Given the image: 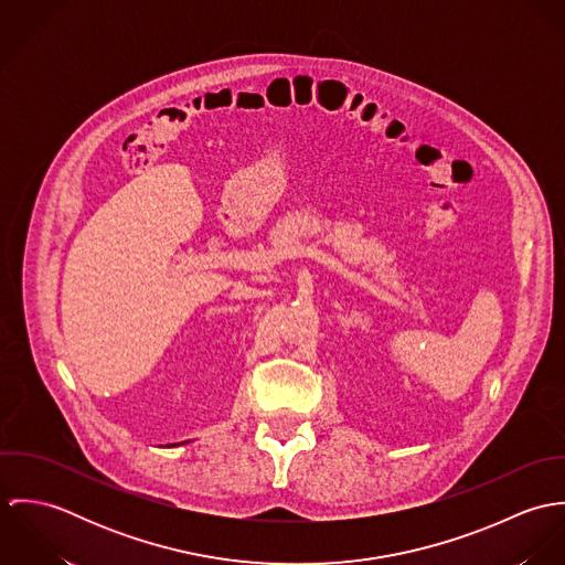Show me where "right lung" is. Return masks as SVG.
Here are the masks:
<instances>
[{"mask_svg": "<svg viewBox=\"0 0 565 565\" xmlns=\"http://www.w3.org/2000/svg\"><path fill=\"white\" fill-rule=\"evenodd\" d=\"M173 446H175V444H173Z\"/></svg>", "mask_w": 565, "mask_h": 565, "instance_id": "right-lung-1", "label": "right lung"}]
</instances>
